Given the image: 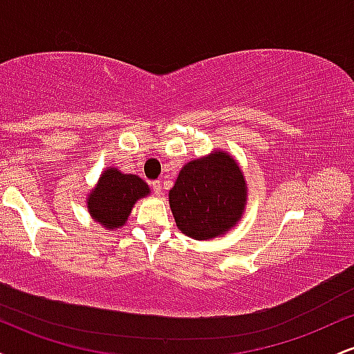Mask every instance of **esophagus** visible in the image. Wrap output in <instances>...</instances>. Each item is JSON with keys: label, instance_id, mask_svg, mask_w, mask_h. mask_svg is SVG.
Returning a JSON list of instances; mask_svg holds the SVG:
<instances>
[{"label": "esophagus", "instance_id": "1", "mask_svg": "<svg viewBox=\"0 0 354 354\" xmlns=\"http://www.w3.org/2000/svg\"><path fill=\"white\" fill-rule=\"evenodd\" d=\"M151 186H153L154 194H158V196H161V194H163V186H161L160 181H153Z\"/></svg>", "mask_w": 354, "mask_h": 354}]
</instances>
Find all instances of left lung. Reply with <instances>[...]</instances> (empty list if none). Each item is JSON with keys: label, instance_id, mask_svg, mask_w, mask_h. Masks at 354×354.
<instances>
[{"label": "left lung", "instance_id": "left-lung-1", "mask_svg": "<svg viewBox=\"0 0 354 354\" xmlns=\"http://www.w3.org/2000/svg\"><path fill=\"white\" fill-rule=\"evenodd\" d=\"M246 193L236 160L216 149L183 166L169 189V208L181 233L193 239H213L236 226Z\"/></svg>", "mask_w": 354, "mask_h": 354}]
</instances>
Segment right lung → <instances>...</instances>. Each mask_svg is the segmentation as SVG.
Segmentation results:
<instances>
[{
    "label": "right lung",
    "instance_id": "right-lung-1",
    "mask_svg": "<svg viewBox=\"0 0 354 354\" xmlns=\"http://www.w3.org/2000/svg\"><path fill=\"white\" fill-rule=\"evenodd\" d=\"M149 194V186L136 174H124L118 168L101 173L98 185L88 194V211L106 230L123 226L135 203Z\"/></svg>",
    "mask_w": 354,
    "mask_h": 354
}]
</instances>
